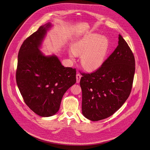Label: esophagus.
<instances>
[{"mask_svg": "<svg viewBox=\"0 0 150 150\" xmlns=\"http://www.w3.org/2000/svg\"><path fill=\"white\" fill-rule=\"evenodd\" d=\"M76 83H79L80 80H81V75L79 74H76Z\"/></svg>", "mask_w": 150, "mask_h": 150, "instance_id": "34e87169", "label": "esophagus"}]
</instances>
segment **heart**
I'll list each match as a JSON object with an SVG mask.
<instances>
[{
	"label": "heart",
	"instance_id": "heart-1",
	"mask_svg": "<svg viewBox=\"0 0 150 150\" xmlns=\"http://www.w3.org/2000/svg\"><path fill=\"white\" fill-rule=\"evenodd\" d=\"M108 43L104 37L92 34L77 42L73 47L74 54L81 55V63L84 69L92 71L98 69L103 64L105 57ZM73 53L71 57H74Z\"/></svg>",
	"mask_w": 150,
	"mask_h": 150
}]
</instances>
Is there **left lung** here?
<instances>
[{"mask_svg":"<svg viewBox=\"0 0 150 150\" xmlns=\"http://www.w3.org/2000/svg\"><path fill=\"white\" fill-rule=\"evenodd\" d=\"M118 46L102 66L90 74L81 73L82 114L92 121L112 115L126 101L135 71L134 55L119 35Z\"/></svg>","mask_w":150,"mask_h":150,"instance_id":"8db88e82","label":"left lung"}]
</instances>
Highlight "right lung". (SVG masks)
<instances>
[{
  "instance_id": "obj_1",
  "label": "right lung",
  "mask_w": 150,
  "mask_h": 150,
  "mask_svg": "<svg viewBox=\"0 0 150 150\" xmlns=\"http://www.w3.org/2000/svg\"><path fill=\"white\" fill-rule=\"evenodd\" d=\"M47 23L28 37L20 48L16 81L26 105L42 117L55 115L66 91L76 83V69L64 67L55 55L39 50L51 27Z\"/></svg>"
}]
</instances>
